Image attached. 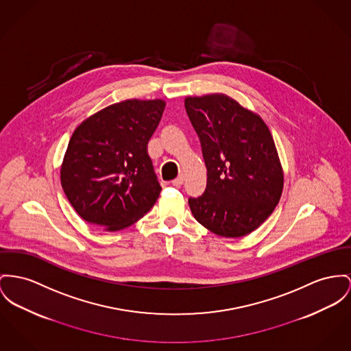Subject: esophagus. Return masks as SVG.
I'll use <instances>...</instances> for the list:
<instances>
[{
	"mask_svg": "<svg viewBox=\"0 0 351 351\" xmlns=\"http://www.w3.org/2000/svg\"><path fill=\"white\" fill-rule=\"evenodd\" d=\"M171 185L176 187H181L184 185V176H178L173 182H171Z\"/></svg>",
	"mask_w": 351,
	"mask_h": 351,
	"instance_id": "esophagus-1",
	"label": "esophagus"
}]
</instances>
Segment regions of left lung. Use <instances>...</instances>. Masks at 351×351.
Here are the masks:
<instances>
[{
  "label": "left lung",
  "instance_id": "8db88e82",
  "mask_svg": "<svg viewBox=\"0 0 351 351\" xmlns=\"http://www.w3.org/2000/svg\"><path fill=\"white\" fill-rule=\"evenodd\" d=\"M185 109L208 170L205 191L189 197L194 218L226 238L254 232L278 205L283 187L266 123L225 94L187 97Z\"/></svg>",
  "mask_w": 351,
  "mask_h": 351
}]
</instances>
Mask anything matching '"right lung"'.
Here are the masks:
<instances>
[{
    "label": "right lung",
    "instance_id": "obj_1",
    "mask_svg": "<svg viewBox=\"0 0 351 351\" xmlns=\"http://www.w3.org/2000/svg\"><path fill=\"white\" fill-rule=\"evenodd\" d=\"M164 110L162 99H128L102 109L74 130L61 184L88 223L116 232L153 208L162 187L146 146Z\"/></svg>",
    "mask_w": 351,
    "mask_h": 351
}]
</instances>
